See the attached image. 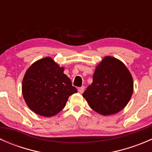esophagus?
Returning a JSON list of instances; mask_svg holds the SVG:
<instances>
[{"instance_id": "1", "label": "esophagus", "mask_w": 152, "mask_h": 152, "mask_svg": "<svg viewBox=\"0 0 152 152\" xmlns=\"http://www.w3.org/2000/svg\"><path fill=\"white\" fill-rule=\"evenodd\" d=\"M84 90H85V87H84V86L78 88V92H79V93H83Z\"/></svg>"}]
</instances>
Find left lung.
Returning <instances> with one entry per match:
<instances>
[{
    "mask_svg": "<svg viewBox=\"0 0 152 152\" xmlns=\"http://www.w3.org/2000/svg\"><path fill=\"white\" fill-rule=\"evenodd\" d=\"M132 93V76L126 65L113 56H105L95 70L93 83L82 96L94 111L110 115L123 110Z\"/></svg>",
    "mask_w": 152,
    "mask_h": 152,
    "instance_id": "1",
    "label": "left lung"
}]
</instances>
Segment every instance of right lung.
<instances>
[{
	"instance_id": "obj_1",
	"label": "right lung",
	"mask_w": 152,
	"mask_h": 152,
	"mask_svg": "<svg viewBox=\"0 0 152 152\" xmlns=\"http://www.w3.org/2000/svg\"><path fill=\"white\" fill-rule=\"evenodd\" d=\"M63 72L64 67L50 57L37 60L29 67L23 79L22 92L32 111L51 117L63 110L69 96L77 93Z\"/></svg>"
}]
</instances>
